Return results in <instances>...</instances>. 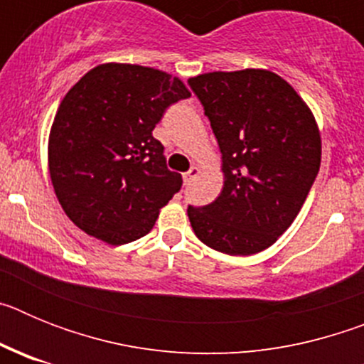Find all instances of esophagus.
Masks as SVG:
<instances>
[{
  "mask_svg": "<svg viewBox=\"0 0 364 364\" xmlns=\"http://www.w3.org/2000/svg\"><path fill=\"white\" fill-rule=\"evenodd\" d=\"M198 175V167H191L188 173H184V184H189L193 178H197Z\"/></svg>",
  "mask_w": 364,
  "mask_h": 364,
  "instance_id": "esophagus-1",
  "label": "esophagus"
}]
</instances>
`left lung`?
I'll return each instance as SVG.
<instances>
[{"mask_svg":"<svg viewBox=\"0 0 364 364\" xmlns=\"http://www.w3.org/2000/svg\"><path fill=\"white\" fill-rule=\"evenodd\" d=\"M189 85L211 122L224 175L217 200L188 208L193 231L226 255L262 252L291 226L319 173V125L272 70H215Z\"/></svg>","mask_w":364,"mask_h":364,"instance_id":"1","label":"left lung"}]
</instances>
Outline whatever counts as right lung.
Returning a JSON list of instances; mask_svg holds the SVG:
<instances>
[{
    "label": "right lung",
    "mask_w": 364,
    "mask_h": 364,
    "mask_svg": "<svg viewBox=\"0 0 364 364\" xmlns=\"http://www.w3.org/2000/svg\"><path fill=\"white\" fill-rule=\"evenodd\" d=\"M188 96L173 74L117 62L96 65L70 87L47 154L58 202L80 230L111 246L153 230L182 186L153 129L169 105Z\"/></svg>",
    "instance_id": "right-lung-1"
}]
</instances>
